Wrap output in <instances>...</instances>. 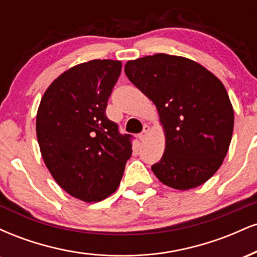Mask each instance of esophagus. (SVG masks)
<instances>
[{"label": "esophagus", "mask_w": 257, "mask_h": 257, "mask_svg": "<svg viewBox=\"0 0 257 257\" xmlns=\"http://www.w3.org/2000/svg\"><path fill=\"white\" fill-rule=\"evenodd\" d=\"M149 133H150V126L144 125V131L139 134V139H140V141H145L147 137H149Z\"/></svg>", "instance_id": "1"}]
</instances>
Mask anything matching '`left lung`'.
<instances>
[{
    "label": "left lung",
    "mask_w": 257,
    "mask_h": 257,
    "mask_svg": "<svg viewBox=\"0 0 257 257\" xmlns=\"http://www.w3.org/2000/svg\"><path fill=\"white\" fill-rule=\"evenodd\" d=\"M129 81L156 105L166 151L151 167L159 181L190 190L217 172L231 144L234 113L220 79L182 57L155 54L128 61Z\"/></svg>",
    "instance_id": "left-lung-1"
}]
</instances>
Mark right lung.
Wrapping results in <instances>:
<instances>
[{
    "instance_id": "add662e5",
    "label": "right lung",
    "mask_w": 257,
    "mask_h": 257,
    "mask_svg": "<svg viewBox=\"0 0 257 257\" xmlns=\"http://www.w3.org/2000/svg\"><path fill=\"white\" fill-rule=\"evenodd\" d=\"M122 71L116 60H91L60 75L44 93L36 133L44 163L63 190L99 202L118 187L132 156L131 134L106 116Z\"/></svg>"
}]
</instances>
